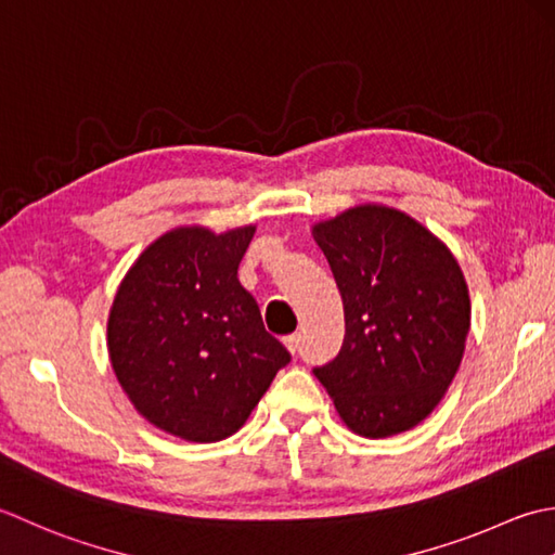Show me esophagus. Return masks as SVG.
Masks as SVG:
<instances>
[{"mask_svg": "<svg viewBox=\"0 0 555 555\" xmlns=\"http://www.w3.org/2000/svg\"><path fill=\"white\" fill-rule=\"evenodd\" d=\"M285 345H287V349H289L292 354H297V352H299V345H301V335H299V333L287 335V337H285Z\"/></svg>", "mask_w": 555, "mask_h": 555, "instance_id": "34e87169", "label": "esophagus"}]
</instances>
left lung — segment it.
Returning <instances> with one entry per match:
<instances>
[{
	"label": "left lung",
	"mask_w": 555,
	"mask_h": 555,
	"mask_svg": "<svg viewBox=\"0 0 555 555\" xmlns=\"http://www.w3.org/2000/svg\"><path fill=\"white\" fill-rule=\"evenodd\" d=\"M345 307L340 352L315 378L354 434L424 422L455 378L469 333L462 270L410 215L359 206L313 228Z\"/></svg>",
	"instance_id": "1"
}]
</instances>
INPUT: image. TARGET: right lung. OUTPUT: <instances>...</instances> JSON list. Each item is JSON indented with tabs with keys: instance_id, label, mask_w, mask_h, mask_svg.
Listing matches in <instances>:
<instances>
[{
	"instance_id": "add662e5",
	"label": "right lung",
	"mask_w": 555,
	"mask_h": 555,
	"mask_svg": "<svg viewBox=\"0 0 555 555\" xmlns=\"http://www.w3.org/2000/svg\"><path fill=\"white\" fill-rule=\"evenodd\" d=\"M256 228L163 234L124 278L107 321L112 369L145 420L194 443L240 431L292 354L236 278Z\"/></svg>"
}]
</instances>
